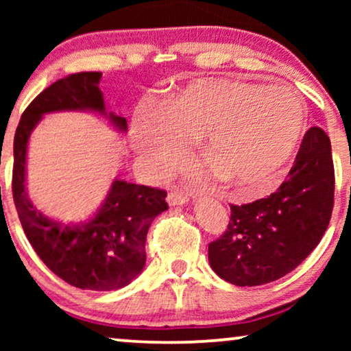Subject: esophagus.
Returning <instances> with one entry per match:
<instances>
[{
	"label": "esophagus",
	"mask_w": 351,
	"mask_h": 351,
	"mask_svg": "<svg viewBox=\"0 0 351 351\" xmlns=\"http://www.w3.org/2000/svg\"><path fill=\"white\" fill-rule=\"evenodd\" d=\"M189 195L184 193V191H171V193L167 195V203H169V206L185 204L189 203Z\"/></svg>",
	"instance_id": "1"
}]
</instances>
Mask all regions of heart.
Masks as SVG:
<instances>
[{"instance_id": "heart-1", "label": "heart", "mask_w": 351, "mask_h": 351, "mask_svg": "<svg viewBox=\"0 0 351 351\" xmlns=\"http://www.w3.org/2000/svg\"><path fill=\"white\" fill-rule=\"evenodd\" d=\"M306 124L294 90L238 81H201L172 95L162 113L141 117L132 147L155 177L174 172L198 137L206 166L225 184L256 190L294 153Z\"/></svg>"}]
</instances>
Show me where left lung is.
Here are the masks:
<instances>
[{
	"label": "left lung",
	"instance_id": "8db88e82",
	"mask_svg": "<svg viewBox=\"0 0 351 351\" xmlns=\"http://www.w3.org/2000/svg\"><path fill=\"white\" fill-rule=\"evenodd\" d=\"M334 208V165L323 129L310 128L275 193L230 206L228 227L209 244L210 268L234 286L276 281L318 246Z\"/></svg>",
	"mask_w": 351,
	"mask_h": 351
}]
</instances>
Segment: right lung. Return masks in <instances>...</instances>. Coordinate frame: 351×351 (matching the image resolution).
<instances>
[{"instance_id": "obj_1", "label": "right lung", "mask_w": 351, "mask_h": 351, "mask_svg": "<svg viewBox=\"0 0 351 351\" xmlns=\"http://www.w3.org/2000/svg\"><path fill=\"white\" fill-rule=\"evenodd\" d=\"M100 78V71L70 75L28 105L14 136L12 195L23 232L51 271L80 289L114 291L128 286L145 267L147 233L156 215L167 209L166 191L114 179L93 217L64 223L33 206L25 184L28 141L45 114L94 112L118 131H128L126 118L105 108Z\"/></svg>"}]
</instances>
